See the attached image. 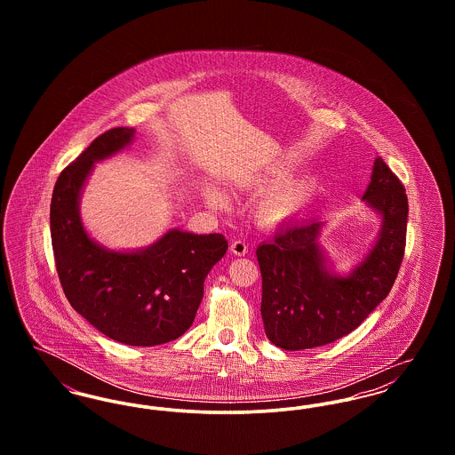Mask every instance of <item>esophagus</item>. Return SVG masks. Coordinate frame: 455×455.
I'll return each mask as SVG.
<instances>
[{"mask_svg": "<svg viewBox=\"0 0 455 455\" xmlns=\"http://www.w3.org/2000/svg\"><path fill=\"white\" fill-rule=\"evenodd\" d=\"M230 251H232V254H235V256H245V254L249 252V247H247V243H245L243 240L235 238V240H232V243H230Z\"/></svg>", "mask_w": 455, "mask_h": 455, "instance_id": "obj_1", "label": "esophagus"}]
</instances>
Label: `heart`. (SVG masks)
<instances>
[{
  "instance_id": "heart-1",
  "label": "heart",
  "mask_w": 455,
  "mask_h": 455,
  "mask_svg": "<svg viewBox=\"0 0 455 455\" xmlns=\"http://www.w3.org/2000/svg\"><path fill=\"white\" fill-rule=\"evenodd\" d=\"M286 175V171L283 169H275L264 177L256 180V186H271L266 195L260 197L256 206V215L262 223L267 225H280L283 221H288L295 215H299L303 208L308 204L310 197L317 191V179L314 175H303L297 179H288L283 180L280 185L278 181L282 180ZM206 199L213 206H223L225 204V195L217 189V188H208L206 189Z\"/></svg>"
}]
</instances>
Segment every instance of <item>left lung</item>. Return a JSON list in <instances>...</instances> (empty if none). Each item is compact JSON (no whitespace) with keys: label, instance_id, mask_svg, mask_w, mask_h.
<instances>
[{"label":"left lung","instance_id":"left-lung-1","mask_svg":"<svg viewBox=\"0 0 455 455\" xmlns=\"http://www.w3.org/2000/svg\"><path fill=\"white\" fill-rule=\"evenodd\" d=\"M363 201L382 220L367 256L347 276L327 266L321 220L286 225L256 256L262 276L260 315L267 339L283 349L323 347L355 331L389 295L406 247L408 196L379 156Z\"/></svg>","mask_w":455,"mask_h":455}]
</instances>
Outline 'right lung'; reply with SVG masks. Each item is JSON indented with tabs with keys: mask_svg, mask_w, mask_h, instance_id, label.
Instances as JSON below:
<instances>
[{
	"mask_svg": "<svg viewBox=\"0 0 455 455\" xmlns=\"http://www.w3.org/2000/svg\"><path fill=\"white\" fill-rule=\"evenodd\" d=\"M132 138V128L106 131L61 172L51 199V238L71 307L117 343L156 347L193 325L204 280L228 242L221 234L173 228L145 249L123 252L88 235L80 217L88 175L95 162L124 150Z\"/></svg>",
	"mask_w": 455,
	"mask_h": 455,
	"instance_id": "right-lung-1",
	"label": "right lung"
}]
</instances>
